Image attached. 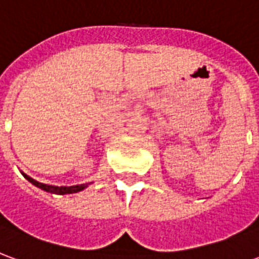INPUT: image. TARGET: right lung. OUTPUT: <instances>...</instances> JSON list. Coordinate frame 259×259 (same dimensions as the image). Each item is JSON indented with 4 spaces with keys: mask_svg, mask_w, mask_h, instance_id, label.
Returning a JSON list of instances; mask_svg holds the SVG:
<instances>
[{
    "mask_svg": "<svg viewBox=\"0 0 259 259\" xmlns=\"http://www.w3.org/2000/svg\"><path fill=\"white\" fill-rule=\"evenodd\" d=\"M23 176L30 182L31 185H34L36 187H38V189H41V190L44 191H47V193H53V194H72V193H79V191L84 190L85 187L89 186V183H84V185L69 186V187H66V186H61V187H58V186H50L44 185V183H40V182L31 179L30 176H27V175L25 174H23Z\"/></svg>",
    "mask_w": 259,
    "mask_h": 259,
    "instance_id": "1",
    "label": "right lung"
}]
</instances>
